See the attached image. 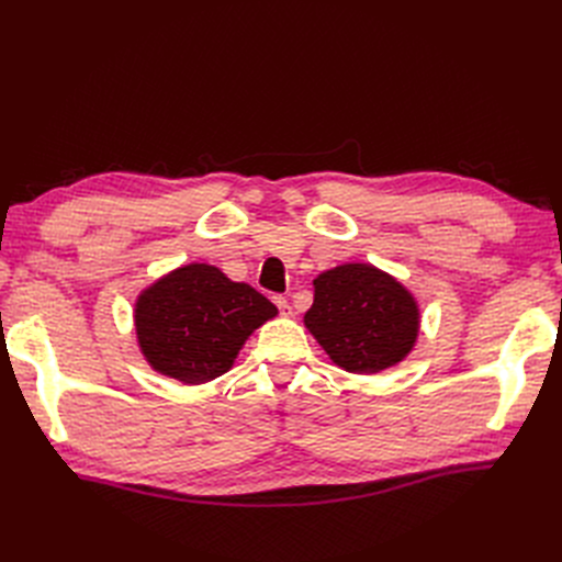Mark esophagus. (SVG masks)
<instances>
[{"instance_id":"obj_1","label":"esophagus","mask_w":562,"mask_h":562,"mask_svg":"<svg viewBox=\"0 0 562 562\" xmlns=\"http://www.w3.org/2000/svg\"><path fill=\"white\" fill-rule=\"evenodd\" d=\"M274 302H277V307H279V312H281L283 316H293V307H291V302H288L285 297L277 295V297H274Z\"/></svg>"}]
</instances>
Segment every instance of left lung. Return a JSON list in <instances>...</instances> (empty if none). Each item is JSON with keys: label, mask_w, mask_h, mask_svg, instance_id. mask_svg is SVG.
I'll use <instances>...</instances> for the list:
<instances>
[{"label": "left lung", "mask_w": 562, "mask_h": 562, "mask_svg": "<svg viewBox=\"0 0 562 562\" xmlns=\"http://www.w3.org/2000/svg\"><path fill=\"white\" fill-rule=\"evenodd\" d=\"M304 326L349 372L372 375L413 351L419 333L415 297L372 265H342L314 279V304Z\"/></svg>", "instance_id": "1"}]
</instances>
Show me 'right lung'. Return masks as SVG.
<instances>
[{
  "instance_id": "right-lung-1",
  "label": "right lung",
  "mask_w": 562,
  "mask_h": 562,
  "mask_svg": "<svg viewBox=\"0 0 562 562\" xmlns=\"http://www.w3.org/2000/svg\"><path fill=\"white\" fill-rule=\"evenodd\" d=\"M279 312L248 283L211 265H184L135 302V333L147 363L182 384L211 382L232 368L248 335Z\"/></svg>"
}]
</instances>
